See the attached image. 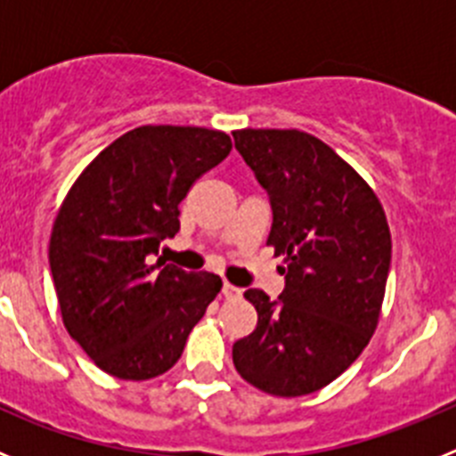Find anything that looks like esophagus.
<instances>
[{
	"label": "esophagus",
	"instance_id": "1",
	"mask_svg": "<svg viewBox=\"0 0 456 456\" xmlns=\"http://www.w3.org/2000/svg\"><path fill=\"white\" fill-rule=\"evenodd\" d=\"M221 294H224L225 299H237V297H240V294H241V289L235 288V285L225 281V283L221 285Z\"/></svg>",
	"mask_w": 456,
	"mask_h": 456
}]
</instances>
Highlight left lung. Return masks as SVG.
Listing matches in <instances>:
<instances>
[{"instance_id":"left-lung-1","label":"left lung","mask_w":456,"mask_h":456,"mask_svg":"<svg viewBox=\"0 0 456 456\" xmlns=\"http://www.w3.org/2000/svg\"><path fill=\"white\" fill-rule=\"evenodd\" d=\"M235 148L272 205L267 244L283 256L276 301L247 289L257 326L232 345L248 384L278 397L340 377L377 329L390 269L384 208L361 175L317 136L237 130Z\"/></svg>"}]
</instances>
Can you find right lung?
Segmentation results:
<instances>
[{"label":"right lung","instance_id":"1","mask_svg":"<svg viewBox=\"0 0 456 456\" xmlns=\"http://www.w3.org/2000/svg\"><path fill=\"white\" fill-rule=\"evenodd\" d=\"M231 136L143 125L118 136L72 184L50 240L63 324L93 363L125 381L159 377L221 289L209 272L152 263L180 231V200L224 162Z\"/></svg>","mask_w":456,"mask_h":456}]
</instances>
